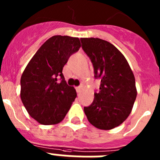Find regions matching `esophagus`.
Returning a JSON list of instances; mask_svg holds the SVG:
<instances>
[{
	"label": "esophagus",
	"mask_w": 160,
	"mask_h": 160,
	"mask_svg": "<svg viewBox=\"0 0 160 160\" xmlns=\"http://www.w3.org/2000/svg\"><path fill=\"white\" fill-rule=\"evenodd\" d=\"M81 90H82L81 86H79V87H76V91H77V93H80V92H81Z\"/></svg>",
	"instance_id": "34e87169"
}]
</instances>
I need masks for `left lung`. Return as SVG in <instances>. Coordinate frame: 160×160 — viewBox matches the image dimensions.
<instances>
[{
	"label": "left lung",
	"mask_w": 160,
	"mask_h": 160,
	"mask_svg": "<svg viewBox=\"0 0 160 160\" xmlns=\"http://www.w3.org/2000/svg\"><path fill=\"white\" fill-rule=\"evenodd\" d=\"M82 47L94 66V77L101 79L90 107H84L89 122L101 130L117 128L132 111L137 96L134 73L121 52L100 38H81Z\"/></svg>",
	"instance_id": "obj_1"
}]
</instances>
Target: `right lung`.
<instances>
[{"label": "right lung", "instance_id": "obj_1", "mask_svg": "<svg viewBox=\"0 0 160 160\" xmlns=\"http://www.w3.org/2000/svg\"><path fill=\"white\" fill-rule=\"evenodd\" d=\"M81 47L78 38L56 35L38 49L21 78V99L29 114L43 125L62 122L77 97L62 70ZM61 78V81L57 80Z\"/></svg>", "mask_w": 160, "mask_h": 160}]
</instances>
